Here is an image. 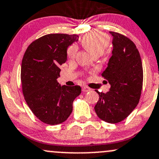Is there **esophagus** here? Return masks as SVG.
<instances>
[{
  "instance_id": "esophagus-1",
  "label": "esophagus",
  "mask_w": 159,
  "mask_h": 159,
  "mask_svg": "<svg viewBox=\"0 0 159 159\" xmlns=\"http://www.w3.org/2000/svg\"><path fill=\"white\" fill-rule=\"evenodd\" d=\"M90 90H91V89H90V88H88V86H84L82 88L83 92H88V91H90Z\"/></svg>"
}]
</instances>
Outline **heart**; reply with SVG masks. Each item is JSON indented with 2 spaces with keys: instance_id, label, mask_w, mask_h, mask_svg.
<instances>
[{
  "instance_id": "b5f03b06",
  "label": "heart",
  "mask_w": 159,
  "mask_h": 159,
  "mask_svg": "<svg viewBox=\"0 0 159 159\" xmlns=\"http://www.w3.org/2000/svg\"><path fill=\"white\" fill-rule=\"evenodd\" d=\"M82 46L93 57L100 56L104 53L110 43V38L107 34L100 31H94L85 34L81 39ZM78 48L72 44L67 49V57L72 60L75 57Z\"/></svg>"
}]
</instances>
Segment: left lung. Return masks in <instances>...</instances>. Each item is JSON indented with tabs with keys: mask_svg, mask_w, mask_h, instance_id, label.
<instances>
[{
	"mask_svg": "<svg viewBox=\"0 0 159 159\" xmlns=\"http://www.w3.org/2000/svg\"><path fill=\"white\" fill-rule=\"evenodd\" d=\"M113 37L112 56L102 76L110 84L106 93L96 90L99 100L94 109L102 121L121 122L136 108L140 99L143 70L136 45L126 36L109 31Z\"/></svg>",
	"mask_w": 159,
	"mask_h": 159,
	"instance_id": "1",
	"label": "left lung"
}]
</instances>
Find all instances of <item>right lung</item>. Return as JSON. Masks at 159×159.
<instances>
[{
  "mask_svg": "<svg viewBox=\"0 0 159 159\" xmlns=\"http://www.w3.org/2000/svg\"><path fill=\"white\" fill-rule=\"evenodd\" d=\"M77 34H48L31 42L21 66L22 90L26 103L41 121L50 125L65 121L72 111V102L81 92L78 85L60 86V66L67 60V48Z\"/></svg>",
  "mask_w": 159,
  "mask_h": 159,
  "instance_id": "add662e5",
  "label": "right lung"
}]
</instances>
